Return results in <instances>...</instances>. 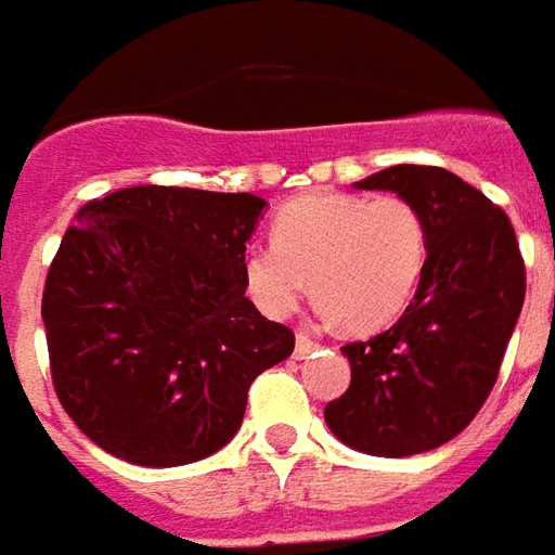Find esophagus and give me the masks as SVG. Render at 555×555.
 <instances>
[{
	"label": "esophagus",
	"mask_w": 555,
	"mask_h": 555,
	"mask_svg": "<svg viewBox=\"0 0 555 555\" xmlns=\"http://www.w3.org/2000/svg\"><path fill=\"white\" fill-rule=\"evenodd\" d=\"M317 347H320V344H317L310 334H305V332L296 334V359H308L310 352H313Z\"/></svg>",
	"instance_id": "34e87169"
}]
</instances>
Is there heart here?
I'll return each mask as SVG.
<instances>
[{
	"instance_id": "b5f03b06",
	"label": "heart",
	"mask_w": 555,
	"mask_h": 555,
	"mask_svg": "<svg viewBox=\"0 0 555 555\" xmlns=\"http://www.w3.org/2000/svg\"><path fill=\"white\" fill-rule=\"evenodd\" d=\"M427 262V223L406 196L305 194L271 223V245L245 250V286L271 320L308 293L349 332H376L410 308Z\"/></svg>"
}]
</instances>
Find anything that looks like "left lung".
I'll return each mask as SVG.
<instances>
[{
    "mask_svg": "<svg viewBox=\"0 0 555 555\" xmlns=\"http://www.w3.org/2000/svg\"><path fill=\"white\" fill-rule=\"evenodd\" d=\"M356 188L418 206L427 262L403 317L340 349L352 383L325 406V424L356 451L410 457L446 446L485 406L522 310L526 269L508 215L454 172L397 164Z\"/></svg>",
    "mask_w": 555,
    "mask_h": 555,
    "instance_id": "1",
    "label": "left lung"
}]
</instances>
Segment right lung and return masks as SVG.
Returning a JSON list of instances; mask_svg holds the SVG:
<instances>
[{"instance_id": "right-lung-1", "label": "right lung", "mask_w": 555, "mask_h": 555, "mask_svg": "<svg viewBox=\"0 0 555 555\" xmlns=\"http://www.w3.org/2000/svg\"><path fill=\"white\" fill-rule=\"evenodd\" d=\"M266 199L140 184L92 199L47 271L41 320L59 403L137 466H184L242 427L247 388L296 337L245 296Z\"/></svg>"}]
</instances>
